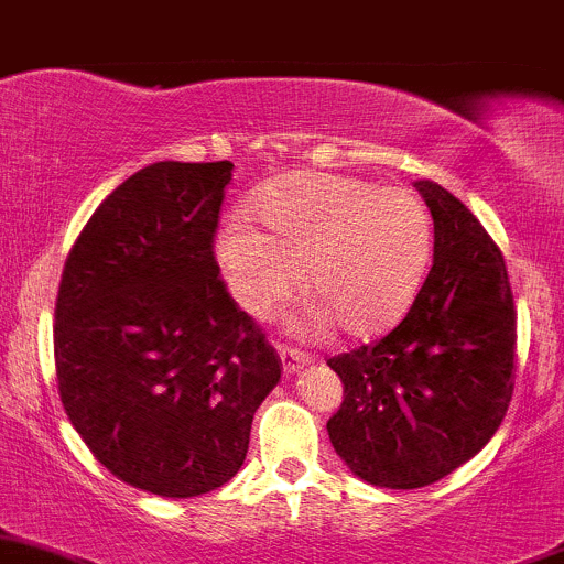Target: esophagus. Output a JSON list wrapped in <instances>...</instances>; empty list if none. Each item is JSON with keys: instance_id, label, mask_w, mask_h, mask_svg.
Segmentation results:
<instances>
[{"instance_id": "obj_1", "label": "esophagus", "mask_w": 564, "mask_h": 564, "mask_svg": "<svg viewBox=\"0 0 564 564\" xmlns=\"http://www.w3.org/2000/svg\"><path fill=\"white\" fill-rule=\"evenodd\" d=\"M280 358H282L284 375H293V371H299L306 361H310V352L299 350V347L293 345H280Z\"/></svg>"}]
</instances>
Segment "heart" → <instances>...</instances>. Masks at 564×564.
<instances>
[{"instance_id": "b5f03b06", "label": "heart", "mask_w": 564, "mask_h": 564, "mask_svg": "<svg viewBox=\"0 0 564 564\" xmlns=\"http://www.w3.org/2000/svg\"><path fill=\"white\" fill-rule=\"evenodd\" d=\"M263 230L234 219L217 241L236 301L269 317L301 288L317 321L356 339L382 334L410 310L434 247L426 203L367 178L295 173L258 200Z\"/></svg>"}]
</instances>
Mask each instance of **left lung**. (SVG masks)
Returning a JSON list of instances; mask_svg holds the SVG:
<instances>
[{
    "instance_id": "8db88e82",
    "label": "left lung",
    "mask_w": 564,
    "mask_h": 564,
    "mask_svg": "<svg viewBox=\"0 0 564 564\" xmlns=\"http://www.w3.org/2000/svg\"><path fill=\"white\" fill-rule=\"evenodd\" d=\"M434 260L404 321L328 358L345 399L328 437L367 484L421 489L495 437L516 386V306L499 247L473 212L421 178Z\"/></svg>"
}]
</instances>
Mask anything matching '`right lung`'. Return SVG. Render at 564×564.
<instances>
[{
	"instance_id": "1",
	"label": "right lung",
	"mask_w": 564,
	"mask_h": 564,
	"mask_svg": "<svg viewBox=\"0 0 564 564\" xmlns=\"http://www.w3.org/2000/svg\"><path fill=\"white\" fill-rule=\"evenodd\" d=\"M234 162H154L100 203L56 295L59 397L97 462L160 497L228 484L280 382L263 328L219 276Z\"/></svg>"
}]
</instances>
